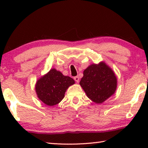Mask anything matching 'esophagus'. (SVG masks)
I'll return each mask as SVG.
<instances>
[{"label":"esophagus","mask_w":148,"mask_h":148,"mask_svg":"<svg viewBox=\"0 0 148 148\" xmlns=\"http://www.w3.org/2000/svg\"><path fill=\"white\" fill-rule=\"evenodd\" d=\"M74 79L77 82V83H78L79 78L78 76H75V77H74Z\"/></svg>","instance_id":"obj_1"}]
</instances>
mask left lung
Here are the masks:
<instances>
[{
  "label": "left lung",
  "mask_w": 148,
  "mask_h": 148,
  "mask_svg": "<svg viewBox=\"0 0 148 148\" xmlns=\"http://www.w3.org/2000/svg\"><path fill=\"white\" fill-rule=\"evenodd\" d=\"M79 85L89 99L96 104H102L115 93L117 79L113 70L101 61L91 64L84 70Z\"/></svg>",
  "instance_id": "1"
}]
</instances>
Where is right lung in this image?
Here are the masks:
<instances>
[{
  "instance_id": "add662e5",
  "label": "right lung",
  "mask_w": 148,
  "mask_h": 148,
  "mask_svg": "<svg viewBox=\"0 0 148 148\" xmlns=\"http://www.w3.org/2000/svg\"><path fill=\"white\" fill-rule=\"evenodd\" d=\"M74 84L72 77L64 76L56 69H51L37 80L35 91L38 98L43 103L53 106L63 99L67 89Z\"/></svg>"
}]
</instances>
